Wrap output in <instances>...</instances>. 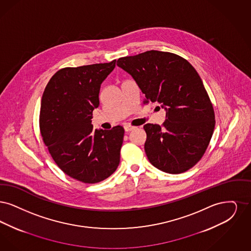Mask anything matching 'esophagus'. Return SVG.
<instances>
[{
  "label": "esophagus",
  "instance_id": "obj_1",
  "mask_svg": "<svg viewBox=\"0 0 251 251\" xmlns=\"http://www.w3.org/2000/svg\"><path fill=\"white\" fill-rule=\"evenodd\" d=\"M125 130L126 131V132H129V131L134 130L136 127L135 126H132L130 125H125Z\"/></svg>",
  "mask_w": 251,
  "mask_h": 251
}]
</instances>
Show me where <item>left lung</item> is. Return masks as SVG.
<instances>
[{
  "instance_id": "obj_1",
  "label": "left lung",
  "mask_w": 251,
  "mask_h": 251,
  "mask_svg": "<svg viewBox=\"0 0 251 251\" xmlns=\"http://www.w3.org/2000/svg\"><path fill=\"white\" fill-rule=\"evenodd\" d=\"M145 95L166 110L162 126L146 124L144 150L150 163L167 174L185 173L207 149L216 121L213 105L195 68L179 55L149 50L119 58Z\"/></svg>"
}]
</instances>
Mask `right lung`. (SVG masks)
I'll return each instance as SVG.
<instances>
[{
	"label": "right lung",
	"instance_id": "obj_1",
	"mask_svg": "<svg viewBox=\"0 0 251 251\" xmlns=\"http://www.w3.org/2000/svg\"><path fill=\"white\" fill-rule=\"evenodd\" d=\"M115 62L60 69L50 79L41 100L44 143L66 175L85 184L105 180L120 163L124 127L94 129L91 120L99 106L101 83Z\"/></svg>",
	"mask_w": 251,
	"mask_h": 251
}]
</instances>
